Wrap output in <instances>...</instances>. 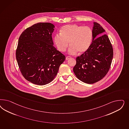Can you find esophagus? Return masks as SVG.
I'll use <instances>...</instances> for the list:
<instances>
[{"label":"esophagus","instance_id":"obj_1","mask_svg":"<svg viewBox=\"0 0 129 129\" xmlns=\"http://www.w3.org/2000/svg\"><path fill=\"white\" fill-rule=\"evenodd\" d=\"M71 58V56H67V57H66V59L67 60H68V59H69L70 58Z\"/></svg>","mask_w":129,"mask_h":129}]
</instances>
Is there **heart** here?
Returning <instances> with one entry per match:
<instances>
[{"mask_svg": "<svg viewBox=\"0 0 129 129\" xmlns=\"http://www.w3.org/2000/svg\"><path fill=\"white\" fill-rule=\"evenodd\" d=\"M92 37V32L89 27L76 24L67 25L61 28L60 34L54 36V42L61 52H65L70 44L69 54L73 55L77 52L82 54L90 47Z\"/></svg>", "mask_w": 129, "mask_h": 129, "instance_id": "1", "label": "heart"}]
</instances>
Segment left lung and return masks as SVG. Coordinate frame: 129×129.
Segmentation results:
<instances>
[{"label": "left lung", "mask_w": 129, "mask_h": 129, "mask_svg": "<svg viewBox=\"0 0 129 129\" xmlns=\"http://www.w3.org/2000/svg\"><path fill=\"white\" fill-rule=\"evenodd\" d=\"M92 32L91 45L86 52L76 58L73 68L77 78L88 84L100 81L107 74L113 54L112 45L108 36L104 34L105 31L102 26L94 22Z\"/></svg>", "instance_id": "left-lung-1"}]
</instances>
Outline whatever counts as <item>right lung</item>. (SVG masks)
Returning <instances> with one entry per match:
<instances>
[{
	"label": "right lung",
	"instance_id": "right-lung-1",
	"mask_svg": "<svg viewBox=\"0 0 129 129\" xmlns=\"http://www.w3.org/2000/svg\"><path fill=\"white\" fill-rule=\"evenodd\" d=\"M54 28L51 23H38L25 29L19 38L17 62L25 79L34 84L50 83L66 59L53 46Z\"/></svg>",
	"mask_w": 129,
	"mask_h": 129
}]
</instances>
